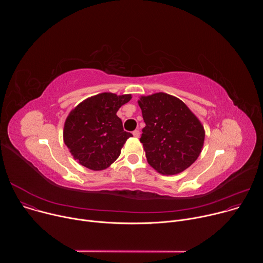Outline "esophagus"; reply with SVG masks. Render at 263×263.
<instances>
[{
  "mask_svg": "<svg viewBox=\"0 0 263 263\" xmlns=\"http://www.w3.org/2000/svg\"><path fill=\"white\" fill-rule=\"evenodd\" d=\"M139 134H140V132H139L138 129H136V130L133 131V136H134V137H139Z\"/></svg>",
  "mask_w": 263,
  "mask_h": 263,
  "instance_id": "1",
  "label": "esophagus"
}]
</instances>
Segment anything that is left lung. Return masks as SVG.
Wrapping results in <instances>:
<instances>
[{"label":"left lung","instance_id":"left-lung-1","mask_svg":"<svg viewBox=\"0 0 263 263\" xmlns=\"http://www.w3.org/2000/svg\"><path fill=\"white\" fill-rule=\"evenodd\" d=\"M138 105L145 127L140 142L153 168L176 175L199 157L205 131L199 119L181 100L164 92L141 97Z\"/></svg>","mask_w":263,"mask_h":263}]
</instances>
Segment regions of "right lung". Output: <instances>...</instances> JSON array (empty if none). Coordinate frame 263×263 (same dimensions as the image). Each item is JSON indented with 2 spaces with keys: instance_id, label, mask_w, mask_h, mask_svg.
I'll list each match as a JSON object with an SVG mask.
<instances>
[{
  "instance_id": "obj_1",
  "label": "right lung",
  "mask_w": 263,
  "mask_h": 263,
  "mask_svg": "<svg viewBox=\"0 0 263 263\" xmlns=\"http://www.w3.org/2000/svg\"><path fill=\"white\" fill-rule=\"evenodd\" d=\"M131 98L103 92L70 111L64 123L63 140L74 160L89 170L102 171L119 158L132 134L124 131L117 112Z\"/></svg>"
}]
</instances>
